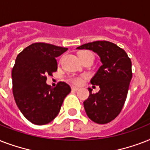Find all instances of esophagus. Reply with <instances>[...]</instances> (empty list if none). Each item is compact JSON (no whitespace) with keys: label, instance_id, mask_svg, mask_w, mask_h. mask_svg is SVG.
I'll use <instances>...</instances> for the list:
<instances>
[{"label":"esophagus","instance_id":"34e87169","mask_svg":"<svg viewBox=\"0 0 150 150\" xmlns=\"http://www.w3.org/2000/svg\"><path fill=\"white\" fill-rule=\"evenodd\" d=\"M71 89H72V90H74V91H77V90H79V88H78V87H75V86H72L71 87Z\"/></svg>","mask_w":150,"mask_h":150}]
</instances>
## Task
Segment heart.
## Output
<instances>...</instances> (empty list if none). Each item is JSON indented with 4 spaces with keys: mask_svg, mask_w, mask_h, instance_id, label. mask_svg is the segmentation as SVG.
Wrapping results in <instances>:
<instances>
[{
    "mask_svg": "<svg viewBox=\"0 0 150 150\" xmlns=\"http://www.w3.org/2000/svg\"><path fill=\"white\" fill-rule=\"evenodd\" d=\"M88 56L93 57V55L91 52L89 51H83L79 54L80 58ZM68 81L73 83V84L79 86V85H82L84 82V77L83 76H79V75H70V76L68 77Z\"/></svg>",
    "mask_w": 150,
    "mask_h": 150,
    "instance_id": "heart-1",
    "label": "heart"
}]
</instances>
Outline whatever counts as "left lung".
Listing matches in <instances>:
<instances>
[{"instance_id":"obj_1","label":"left lung","mask_w":150,"mask_h":150,"mask_svg":"<svg viewBox=\"0 0 150 150\" xmlns=\"http://www.w3.org/2000/svg\"><path fill=\"white\" fill-rule=\"evenodd\" d=\"M96 53L102 65L90 82L99 86L100 91L92 93L85 100L87 116L97 124L103 125L116 118L123 108L132 78V61L126 52L109 41H95L77 47Z\"/></svg>"}]
</instances>
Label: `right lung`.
Listing matches in <instances>:
<instances>
[{
	"label": "right lung",
	"mask_w": 150,
	"mask_h": 150,
	"mask_svg": "<svg viewBox=\"0 0 150 150\" xmlns=\"http://www.w3.org/2000/svg\"><path fill=\"white\" fill-rule=\"evenodd\" d=\"M67 50L35 43L18 54L11 71L13 96L20 111L33 124L43 125L53 121L71 92L64 82H59L54 88L46 83L47 75L57 70L56 57Z\"/></svg>",
	"instance_id": "1"
}]
</instances>
